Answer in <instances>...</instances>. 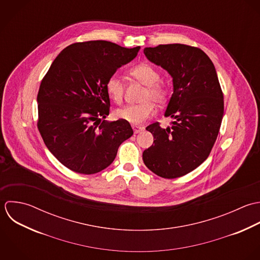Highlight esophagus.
<instances>
[{
  "label": "esophagus",
  "instance_id": "obj_1",
  "mask_svg": "<svg viewBox=\"0 0 260 260\" xmlns=\"http://www.w3.org/2000/svg\"><path fill=\"white\" fill-rule=\"evenodd\" d=\"M132 128H133V131H134V134H138V133H140L141 131L144 130L143 127H139V126H132Z\"/></svg>",
  "mask_w": 260,
  "mask_h": 260
}]
</instances>
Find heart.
Returning <instances> with one entry per match:
<instances>
[{"instance_id":"heart-1","label":"heart","mask_w":260,"mask_h":260,"mask_svg":"<svg viewBox=\"0 0 260 260\" xmlns=\"http://www.w3.org/2000/svg\"><path fill=\"white\" fill-rule=\"evenodd\" d=\"M129 75L146 86L141 98L143 102L137 105H128L119 108L115 111V116L130 124L142 125L155 113V105L151 100L157 104L165 103L169 90L168 87L159 82V72L149 63H140L132 68ZM106 91L113 102L120 104L124 95V84L120 79L112 76L106 83Z\"/></svg>"}]
</instances>
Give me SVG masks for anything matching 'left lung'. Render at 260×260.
<instances>
[{"label": "left lung", "instance_id": "1", "mask_svg": "<svg viewBox=\"0 0 260 260\" xmlns=\"http://www.w3.org/2000/svg\"><path fill=\"white\" fill-rule=\"evenodd\" d=\"M144 54L173 78L165 117L173 121L166 129L158 123L146 128L154 144L144 150L142 158L158 176L179 177L208 158L224 115L223 92L212 60L200 48L166 44L146 47Z\"/></svg>", "mask_w": 260, "mask_h": 260}]
</instances>
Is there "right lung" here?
Here are the masks:
<instances>
[{"label":"right lung","mask_w":260,"mask_h":260,"mask_svg":"<svg viewBox=\"0 0 260 260\" xmlns=\"http://www.w3.org/2000/svg\"><path fill=\"white\" fill-rule=\"evenodd\" d=\"M140 46L125 48L94 40L74 43L53 60L37 94L38 129L48 150L76 173L108 168L122 142L133 135L124 120L106 121V83L133 60Z\"/></svg>","instance_id":"add662e5"}]
</instances>
